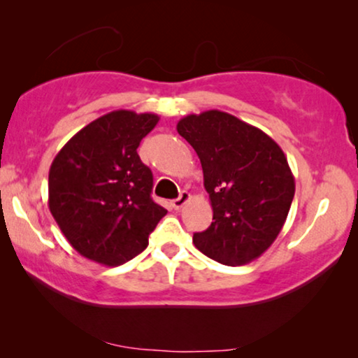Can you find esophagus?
<instances>
[{
  "instance_id": "1",
  "label": "esophagus",
  "mask_w": 358,
  "mask_h": 358,
  "mask_svg": "<svg viewBox=\"0 0 358 358\" xmlns=\"http://www.w3.org/2000/svg\"><path fill=\"white\" fill-rule=\"evenodd\" d=\"M190 199V194L189 192H185V190H182V192H180V195L178 199H174L173 202H171V205H173V208L174 210H180L185 205V202H187V200Z\"/></svg>"
}]
</instances>
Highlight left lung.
Segmentation results:
<instances>
[{"label":"left lung","instance_id":"obj_1","mask_svg":"<svg viewBox=\"0 0 358 358\" xmlns=\"http://www.w3.org/2000/svg\"><path fill=\"white\" fill-rule=\"evenodd\" d=\"M178 134L197 153L213 222L194 234L199 251L224 266H244L282 231L295 178L280 146L261 129L222 110L190 114Z\"/></svg>","mask_w":358,"mask_h":358}]
</instances>
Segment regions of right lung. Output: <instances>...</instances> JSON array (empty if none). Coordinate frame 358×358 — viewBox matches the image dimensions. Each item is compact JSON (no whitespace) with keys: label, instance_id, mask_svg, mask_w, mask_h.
<instances>
[{"label":"right lung","instance_id":"right-lung-1","mask_svg":"<svg viewBox=\"0 0 358 358\" xmlns=\"http://www.w3.org/2000/svg\"><path fill=\"white\" fill-rule=\"evenodd\" d=\"M159 117L114 110L58 151L48 173V208L81 256L114 267L148 246L168 210L151 199L153 174L136 148Z\"/></svg>","mask_w":358,"mask_h":358}]
</instances>
